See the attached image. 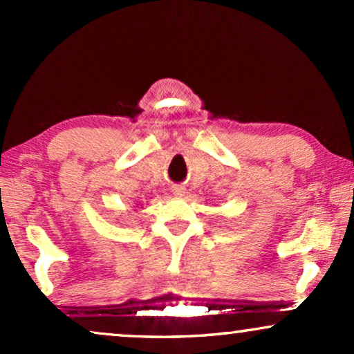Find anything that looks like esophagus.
Instances as JSON below:
<instances>
[{
  "label": "esophagus",
  "instance_id": "obj_1",
  "mask_svg": "<svg viewBox=\"0 0 354 354\" xmlns=\"http://www.w3.org/2000/svg\"><path fill=\"white\" fill-rule=\"evenodd\" d=\"M172 195H174V196H177V198H182L183 195H185V188H183V187H178V185L172 187Z\"/></svg>",
  "mask_w": 354,
  "mask_h": 354
}]
</instances>
